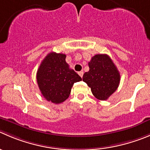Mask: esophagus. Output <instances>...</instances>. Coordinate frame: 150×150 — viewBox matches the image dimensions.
Masks as SVG:
<instances>
[{"mask_svg": "<svg viewBox=\"0 0 150 150\" xmlns=\"http://www.w3.org/2000/svg\"><path fill=\"white\" fill-rule=\"evenodd\" d=\"M78 74H79V75L81 76V77H82V76H83L84 72H83V71H79V72L78 73Z\"/></svg>", "mask_w": 150, "mask_h": 150, "instance_id": "obj_1", "label": "esophagus"}]
</instances>
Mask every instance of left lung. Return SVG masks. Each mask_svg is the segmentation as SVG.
Listing matches in <instances>:
<instances>
[{
	"label": "left lung",
	"instance_id": "8db88e82",
	"mask_svg": "<svg viewBox=\"0 0 150 150\" xmlns=\"http://www.w3.org/2000/svg\"><path fill=\"white\" fill-rule=\"evenodd\" d=\"M88 65L89 71L84 74L82 80L91 88L96 99L107 100L119 87V71L107 54H96L91 58Z\"/></svg>",
	"mask_w": 150,
	"mask_h": 150
}]
</instances>
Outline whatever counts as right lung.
Returning a JSON list of instances; mask_svg holds the SVG:
<instances>
[{"label":"right lung","instance_id":"add662e5","mask_svg":"<svg viewBox=\"0 0 150 150\" xmlns=\"http://www.w3.org/2000/svg\"><path fill=\"white\" fill-rule=\"evenodd\" d=\"M66 55L49 53L41 62L37 72V82L41 93L48 102H63L69 97L71 88L82 78L65 62Z\"/></svg>","mask_w":150,"mask_h":150}]
</instances>
